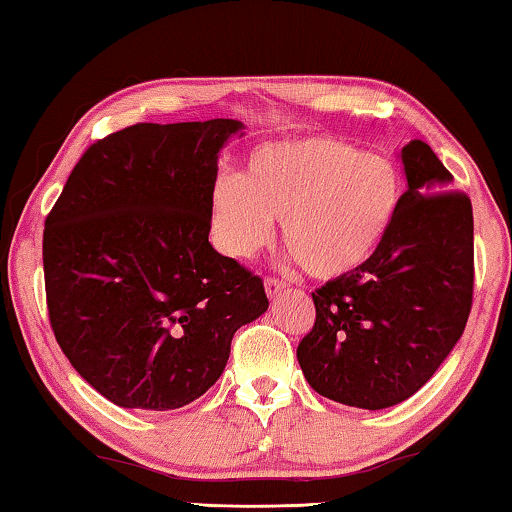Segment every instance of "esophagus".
<instances>
[{"mask_svg":"<svg viewBox=\"0 0 512 512\" xmlns=\"http://www.w3.org/2000/svg\"><path fill=\"white\" fill-rule=\"evenodd\" d=\"M285 287H287L285 282L278 280V278H266L264 280V292H266V296H269V299H276V296H280V292Z\"/></svg>","mask_w":512,"mask_h":512,"instance_id":"34e87169","label":"esophagus"}]
</instances>
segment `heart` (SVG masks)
I'll use <instances>...</instances> for the list:
<instances>
[{
	"label": "heart",
	"instance_id": "heart-1",
	"mask_svg": "<svg viewBox=\"0 0 512 512\" xmlns=\"http://www.w3.org/2000/svg\"><path fill=\"white\" fill-rule=\"evenodd\" d=\"M402 202L388 156L322 135L264 142L243 177L218 174L211 230L234 259L253 257L282 220V241L312 278H340L377 253Z\"/></svg>",
	"mask_w": 512,
	"mask_h": 512
}]
</instances>
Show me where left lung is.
<instances>
[{
    "label": "left lung",
    "instance_id": "left-lung-1",
    "mask_svg": "<svg viewBox=\"0 0 512 512\" xmlns=\"http://www.w3.org/2000/svg\"><path fill=\"white\" fill-rule=\"evenodd\" d=\"M398 216L356 271L315 289L296 358L319 395L386 409L423 388L462 338L474 294V211L423 140L400 151Z\"/></svg>",
    "mask_w": 512,
    "mask_h": 512
}]
</instances>
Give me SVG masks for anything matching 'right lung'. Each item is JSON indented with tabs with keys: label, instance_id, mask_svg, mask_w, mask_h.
Wrapping results in <instances>:
<instances>
[{
	"label": "right lung",
	"instance_id": "1",
	"mask_svg": "<svg viewBox=\"0 0 512 512\" xmlns=\"http://www.w3.org/2000/svg\"><path fill=\"white\" fill-rule=\"evenodd\" d=\"M241 121L135 124L85 151L45 218L61 352L103 398L167 411L223 375L234 333L269 308L262 280L209 243L218 156Z\"/></svg>",
	"mask_w": 512,
	"mask_h": 512
}]
</instances>
